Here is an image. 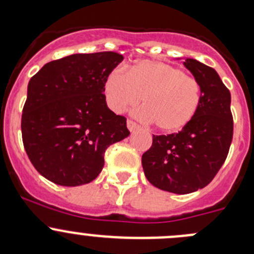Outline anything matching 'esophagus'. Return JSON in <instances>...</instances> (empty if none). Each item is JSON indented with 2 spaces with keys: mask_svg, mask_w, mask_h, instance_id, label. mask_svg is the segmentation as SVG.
Returning <instances> with one entry per match:
<instances>
[{
  "mask_svg": "<svg viewBox=\"0 0 254 254\" xmlns=\"http://www.w3.org/2000/svg\"><path fill=\"white\" fill-rule=\"evenodd\" d=\"M127 129H129L130 131H135L136 129H139V125H137L135 122H132V120H127Z\"/></svg>",
  "mask_w": 254,
  "mask_h": 254,
  "instance_id": "obj_1",
  "label": "esophagus"
}]
</instances>
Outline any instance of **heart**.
<instances>
[{
  "mask_svg": "<svg viewBox=\"0 0 254 254\" xmlns=\"http://www.w3.org/2000/svg\"><path fill=\"white\" fill-rule=\"evenodd\" d=\"M108 106L115 113L134 108L143 97V118L158 130L176 132L189 124L201 103V87L182 68L158 60H142L129 72L115 68L104 82Z\"/></svg>",
  "mask_w": 254,
  "mask_h": 254,
  "instance_id": "b5f03b06",
  "label": "heart"
}]
</instances>
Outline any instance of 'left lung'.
Listing matches in <instances>:
<instances>
[{"label":"left lung","mask_w":254,"mask_h":254,"mask_svg":"<svg viewBox=\"0 0 254 254\" xmlns=\"http://www.w3.org/2000/svg\"><path fill=\"white\" fill-rule=\"evenodd\" d=\"M183 65L200 83V107L179 132L153 135L141 158L148 182L175 194L206 187L224 165L234 135L231 94L216 71L190 58Z\"/></svg>","instance_id":"1"}]
</instances>
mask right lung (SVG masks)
<instances>
[{
    "label": "right lung",
    "mask_w": 254,
    "mask_h": 254,
    "mask_svg": "<svg viewBox=\"0 0 254 254\" xmlns=\"http://www.w3.org/2000/svg\"><path fill=\"white\" fill-rule=\"evenodd\" d=\"M113 51L73 54L45 64L28 83L22 137L35 170L64 187L87 184L104 166L107 148L130 135L108 108L107 76L123 61Z\"/></svg>",
    "instance_id": "1"
}]
</instances>
